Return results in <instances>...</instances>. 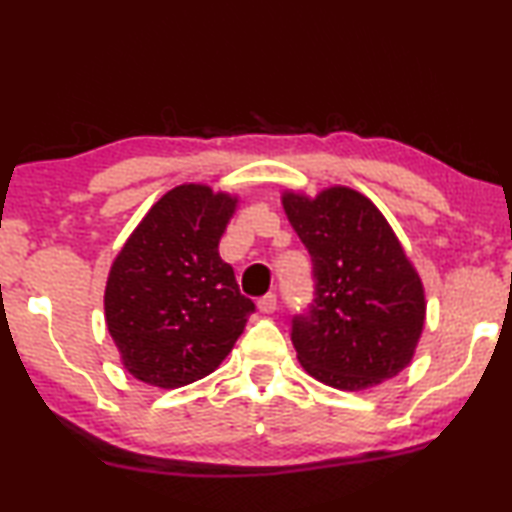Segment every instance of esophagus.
<instances>
[{
    "label": "esophagus",
    "instance_id": "34e87169",
    "mask_svg": "<svg viewBox=\"0 0 512 512\" xmlns=\"http://www.w3.org/2000/svg\"><path fill=\"white\" fill-rule=\"evenodd\" d=\"M276 306H278V299H276V294H273V292L264 294V297H259V301H257V308L262 313H273V311H276Z\"/></svg>",
    "mask_w": 512,
    "mask_h": 512
}]
</instances>
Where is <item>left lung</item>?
<instances>
[{
    "label": "left lung",
    "mask_w": 512,
    "mask_h": 512,
    "mask_svg": "<svg viewBox=\"0 0 512 512\" xmlns=\"http://www.w3.org/2000/svg\"><path fill=\"white\" fill-rule=\"evenodd\" d=\"M283 206L313 262V301L290 331L301 366L338 390L394 378L422 334L424 292L383 213L348 187Z\"/></svg>",
    "instance_id": "1"
}]
</instances>
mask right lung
Returning a JSON list of instances; mask_svg holds the SVG:
<instances>
[{
	"mask_svg": "<svg viewBox=\"0 0 512 512\" xmlns=\"http://www.w3.org/2000/svg\"><path fill=\"white\" fill-rule=\"evenodd\" d=\"M234 206L204 185L174 187L115 257L106 325L125 369L143 383L174 390L208 376L255 313L218 253Z\"/></svg>",
	"mask_w": 512,
	"mask_h": 512,
	"instance_id": "1",
	"label": "right lung"
}]
</instances>
